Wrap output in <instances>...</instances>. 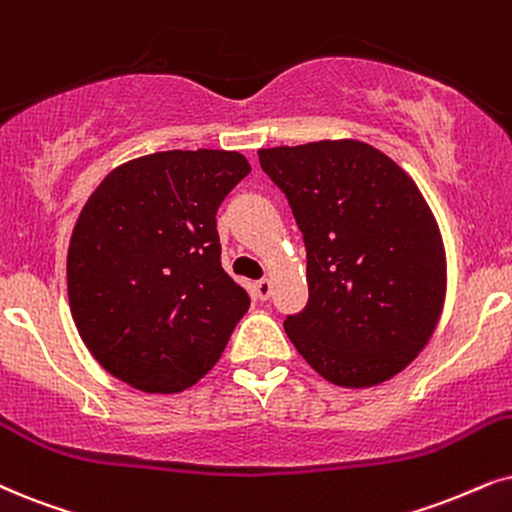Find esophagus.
Returning a JSON list of instances; mask_svg holds the SVG:
<instances>
[{"mask_svg":"<svg viewBox=\"0 0 512 512\" xmlns=\"http://www.w3.org/2000/svg\"><path fill=\"white\" fill-rule=\"evenodd\" d=\"M271 290H274V283H271L269 278H262V281L255 283V295L260 297V300H269Z\"/></svg>","mask_w":512,"mask_h":512,"instance_id":"esophagus-1","label":"esophagus"}]
</instances>
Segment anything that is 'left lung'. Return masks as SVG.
<instances>
[{"label":"left lung","instance_id":"8db88e82","mask_svg":"<svg viewBox=\"0 0 512 512\" xmlns=\"http://www.w3.org/2000/svg\"><path fill=\"white\" fill-rule=\"evenodd\" d=\"M307 248L309 302L283 321L321 378L373 387L435 333L446 297L437 219L409 174L357 139L260 148Z\"/></svg>","mask_w":512,"mask_h":512}]
</instances>
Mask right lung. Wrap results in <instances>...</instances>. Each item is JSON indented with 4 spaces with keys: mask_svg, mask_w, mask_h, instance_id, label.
<instances>
[{
    "mask_svg": "<svg viewBox=\"0 0 512 512\" xmlns=\"http://www.w3.org/2000/svg\"><path fill=\"white\" fill-rule=\"evenodd\" d=\"M250 172L238 151L127 160L87 198L68 302L92 357L129 387L184 392L222 357L250 297L219 262L217 208Z\"/></svg>",
    "mask_w": 512,
    "mask_h": 512,
    "instance_id": "add662e5",
    "label": "right lung"
}]
</instances>
